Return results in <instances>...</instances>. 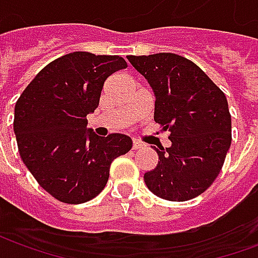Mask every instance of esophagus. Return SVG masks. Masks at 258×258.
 <instances>
[{
    "instance_id": "obj_1",
    "label": "esophagus",
    "mask_w": 258,
    "mask_h": 258,
    "mask_svg": "<svg viewBox=\"0 0 258 258\" xmlns=\"http://www.w3.org/2000/svg\"><path fill=\"white\" fill-rule=\"evenodd\" d=\"M142 146H144V144L140 142V141H137V140L133 141V149H140V148H142Z\"/></svg>"
}]
</instances>
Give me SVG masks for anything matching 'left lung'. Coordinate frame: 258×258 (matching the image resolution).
I'll return each instance as SVG.
<instances>
[{
	"label": "left lung",
	"mask_w": 258,
	"mask_h": 258,
	"mask_svg": "<svg viewBox=\"0 0 258 258\" xmlns=\"http://www.w3.org/2000/svg\"><path fill=\"white\" fill-rule=\"evenodd\" d=\"M155 94V121L170 131L171 146L155 151L156 168L144 175L151 192L171 202L203 194L220 174L231 146L227 98L192 60L162 52L127 56Z\"/></svg>",
	"instance_id": "8db88e82"
}]
</instances>
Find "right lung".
Masks as SVG:
<instances>
[{"label": "right lung", "instance_id": "add662e5", "mask_svg": "<svg viewBox=\"0 0 258 258\" xmlns=\"http://www.w3.org/2000/svg\"><path fill=\"white\" fill-rule=\"evenodd\" d=\"M125 68L117 55L68 53L42 69L16 102L20 157L55 199L69 205L94 199L106 185L113 160L131 149L127 135L98 137L87 128L103 83Z\"/></svg>", "mask_w": 258, "mask_h": 258}]
</instances>
